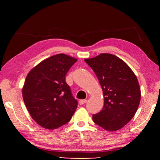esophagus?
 Wrapping results in <instances>:
<instances>
[{"label":"esophagus","mask_w":160,"mask_h":160,"mask_svg":"<svg viewBox=\"0 0 160 160\" xmlns=\"http://www.w3.org/2000/svg\"><path fill=\"white\" fill-rule=\"evenodd\" d=\"M86 102H87V100L86 99H81V100H80V101H79V104L80 105H82V104H85Z\"/></svg>","instance_id":"1"}]
</instances>
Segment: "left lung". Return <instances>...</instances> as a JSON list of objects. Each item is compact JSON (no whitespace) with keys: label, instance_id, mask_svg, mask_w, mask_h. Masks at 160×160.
Here are the masks:
<instances>
[{"label":"left lung","instance_id":"left-lung-1","mask_svg":"<svg viewBox=\"0 0 160 160\" xmlns=\"http://www.w3.org/2000/svg\"><path fill=\"white\" fill-rule=\"evenodd\" d=\"M102 86L103 109L92 115L93 121L107 131H115L133 117L140 101V88L134 72L125 62L110 53L85 59Z\"/></svg>","mask_w":160,"mask_h":160}]
</instances>
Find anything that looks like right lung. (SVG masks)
Instances as JSON below:
<instances>
[{
	"mask_svg": "<svg viewBox=\"0 0 160 160\" xmlns=\"http://www.w3.org/2000/svg\"><path fill=\"white\" fill-rule=\"evenodd\" d=\"M77 59L63 53L45 59L26 78L22 89L25 106L42 127L53 130L69 122L78 107L66 75Z\"/></svg>",
	"mask_w": 160,
	"mask_h": 160,
	"instance_id": "obj_1",
	"label": "right lung"
}]
</instances>
